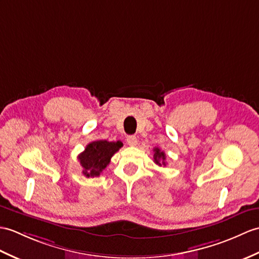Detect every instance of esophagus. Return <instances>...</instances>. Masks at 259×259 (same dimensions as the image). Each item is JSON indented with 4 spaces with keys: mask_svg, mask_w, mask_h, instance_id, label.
Instances as JSON below:
<instances>
[{
    "mask_svg": "<svg viewBox=\"0 0 259 259\" xmlns=\"http://www.w3.org/2000/svg\"><path fill=\"white\" fill-rule=\"evenodd\" d=\"M127 143L129 144L130 147H135V146H137V143H138L137 137H135V136H129V137L127 138Z\"/></svg>",
    "mask_w": 259,
    "mask_h": 259,
    "instance_id": "esophagus-1",
    "label": "esophagus"
}]
</instances>
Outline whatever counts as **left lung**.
<instances>
[{"mask_svg":"<svg viewBox=\"0 0 259 259\" xmlns=\"http://www.w3.org/2000/svg\"><path fill=\"white\" fill-rule=\"evenodd\" d=\"M153 160L154 163H157L158 165H164L165 166V153L163 151H161L159 148H154L153 149Z\"/></svg>","mask_w":259,"mask_h":259,"instance_id":"8db88e82","label":"left lung"}]
</instances>
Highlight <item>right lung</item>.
Returning a JSON list of instances; mask_svg holds the SVG:
<instances>
[{
  "label": "right lung",
  "mask_w": 259,
  "mask_h": 259,
  "mask_svg": "<svg viewBox=\"0 0 259 259\" xmlns=\"http://www.w3.org/2000/svg\"><path fill=\"white\" fill-rule=\"evenodd\" d=\"M123 146L121 141L109 142L97 140L87 144L85 151L78 155L82 166V174L87 178L99 177L100 173L110 163V159Z\"/></svg>",
  "instance_id": "add662e5"
}]
</instances>
